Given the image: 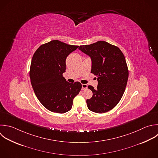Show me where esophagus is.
I'll use <instances>...</instances> for the list:
<instances>
[{"label": "esophagus", "mask_w": 158, "mask_h": 158, "mask_svg": "<svg viewBox=\"0 0 158 158\" xmlns=\"http://www.w3.org/2000/svg\"><path fill=\"white\" fill-rule=\"evenodd\" d=\"M88 88V85L86 84H82V89L85 90Z\"/></svg>", "instance_id": "esophagus-1"}]
</instances>
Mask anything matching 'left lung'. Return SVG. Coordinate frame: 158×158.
I'll return each instance as SVG.
<instances>
[{
    "label": "left lung",
    "instance_id": "1",
    "mask_svg": "<svg viewBox=\"0 0 158 158\" xmlns=\"http://www.w3.org/2000/svg\"><path fill=\"white\" fill-rule=\"evenodd\" d=\"M79 49L91 59V73L97 76L96 89L89 85L93 92L86 100L88 108L96 113H104L118 103L125 91L128 70L125 58L120 49L106 41L80 46Z\"/></svg>",
    "mask_w": 158,
    "mask_h": 158
}]
</instances>
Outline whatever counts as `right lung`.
Here are the masks:
<instances>
[{"label": "right lung", "mask_w": 158, "mask_h": 158, "mask_svg": "<svg viewBox=\"0 0 158 158\" xmlns=\"http://www.w3.org/2000/svg\"><path fill=\"white\" fill-rule=\"evenodd\" d=\"M78 47L53 40L41 45L33 56L30 70L32 87L40 102L52 112L69 111L81 89L80 82L69 83L62 75L67 56Z\"/></svg>", "instance_id": "obj_1"}]
</instances>
